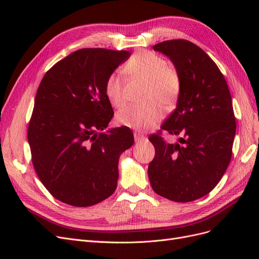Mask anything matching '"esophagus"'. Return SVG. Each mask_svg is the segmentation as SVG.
<instances>
[{"mask_svg": "<svg viewBox=\"0 0 259 259\" xmlns=\"http://www.w3.org/2000/svg\"><path fill=\"white\" fill-rule=\"evenodd\" d=\"M134 137H135V140L136 142H143V140H145V136L144 135H142V134H139V133H134Z\"/></svg>", "mask_w": 259, "mask_h": 259, "instance_id": "obj_1", "label": "esophagus"}]
</instances>
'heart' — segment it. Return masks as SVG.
<instances>
[{
  "instance_id": "obj_1",
  "label": "heart",
  "mask_w": 259,
  "mask_h": 259,
  "mask_svg": "<svg viewBox=\"0 0 259 259\" xmlns=\"http://www.w3.org/2000/svg\"><path fill=\"white\" fill-rule=\"evenodd\" d=\"M127 75L147 83L145 99L147 105H127L116 113V121L134 130H149L160 121L163 115L162 104L165 108L173 106L182 92V76L178 70L168 65L161 55L140 51L135 53L124 66ZM106 96L113 107L124 104V83L119 72L108 76L105 84Z\"/></svg>"
}]
</instances>
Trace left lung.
<instances>
[{"label":"left lung","mask_w":259,"mask_h":259,"mask_svg":"<svg viewBox=\"0 0 259 259\" xmlns=\"http://www.w3.org/2000/svg\"><path fill=\"white\" fill-rule=\"evenodd\" d=\"M153 50L173 61L182 92L174 112L149 136L155 149L149 180L161 197L191 202L213 190L230 163L237 127L231 95L224 74L198 45L177 38ZM163 130L179 136L180 143L167 144Z\"/></svg>","instance_id":"obj_1"}]
</instances>
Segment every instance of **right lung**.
<instances>
[{"mask_svg": "<svg viewBox=\"0 0 259 259\" xmlns=\"http://www.w3.org/2000/svg\"><path fill=\"white\" fill-rule=\"evenodd\" d=\"M128 51L82 49L55 64L38 86L28 126L31 160L46 189L85 207L116 189L120 154L134 144L127 126L101 132L113 116L105 84Z\"/></svg>", "mask_w": 259, "mask_h": 259, "instance_id": "1", "label": "right lung"}]
</instances>
